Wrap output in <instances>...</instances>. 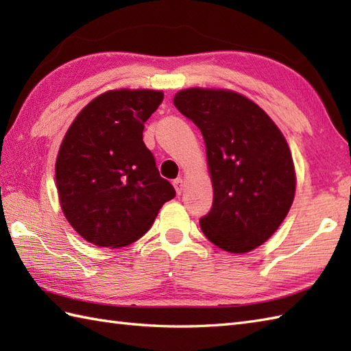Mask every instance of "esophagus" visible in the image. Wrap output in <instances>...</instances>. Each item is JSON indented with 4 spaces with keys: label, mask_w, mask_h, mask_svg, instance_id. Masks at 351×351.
<instances>
[{
    "label": "esophagus",
    "mask_w": 351,
    "mask_h": 351,
    "mask_svg": "<svg viewBox=\"0 0 351 351\" xmlns=\"http://www.w3.org/2000/svg\"><path fill=\"white\" fill-rule=\"evenodd\" d=\"M173 187H175L178 195H181L182 190H184V180H182V178H176V180L173 181Z\"/></svg>",
    "instance_id": "obj_1"
}]
</instances>
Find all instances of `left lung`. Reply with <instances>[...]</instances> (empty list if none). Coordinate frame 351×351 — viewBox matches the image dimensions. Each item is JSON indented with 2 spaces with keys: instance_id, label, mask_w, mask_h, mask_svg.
<instances>
[{
  "instance_id": "1",
  "label": "left lung",
  "mask_w": 351,
  "mask_h": 351,
  "mask_svg": "<svg viewBox=\"0 0 351 351\" xmlns=\"http://www.w3.org/2000/svg\"><path fill=\"white\" fill-rule=\"evenodd\" d=\"M173 104L200 130L206 146L214 199L200 229L223 250H253L276 232L294 199V162L285 137L263 108L235 92L187 88Z\"/></svg>"
}]
</instances>
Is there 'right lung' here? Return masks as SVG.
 I'll return each instance as SVG.
<instances>
[{"label":"right lung","mask_w":351,"mask_h":351,"mask_svg":"<svg viewBox=\"0 0 351 351\" xmlns=\"http://www.w3.org/2000/svg\"><path fill=\"white\" fill-rule=\"evenodd\" d=\"M162 98L156 90L102 93L66 132L56 162L58 199L64 217L88 243H134L175 197L143 141L145 122Z\"/></svg>","instance_id":"add662e5"}]
</instances>
